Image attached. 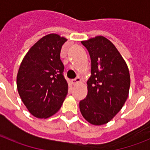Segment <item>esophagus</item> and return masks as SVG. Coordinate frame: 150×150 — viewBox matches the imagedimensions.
<instances>
[{
  "mask_svg": "<svg viewBox=\"0 0 150 150\" xmlns=\"http://www.w3.org/2000/svg\"><path fill=\"white\" fill-rule=\"evenodd\" d=\"M80 82H81V79H80V78L79 77H76L75 79H72V83L74 85L76 84V83H80Z\"/></svg>",
  "mask_w": 150,
  "mask_h": 150,
  "instance_id": "34e87169",
  "label": "esophagus"
}]
</instances>
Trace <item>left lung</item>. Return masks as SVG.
Wrapping results in <instances>:
<instances>
[{"instance_id": "obj_1", "label": "left lung", "mask_w": 150, "mask_h": 150, "mask_svg": "<svg viewBox=\"0 0 150 150\" xmlns=\"http://www.w3.org/2000/svg\"><path fill=\"white\" fill-rule=\"evenodd\" d=\"M91 59L88 94L79 102L82 115L89 123L101 125L120 112L128 97V66L116 46L103 36L82 41Z\"/></svg>"}]
</instances>
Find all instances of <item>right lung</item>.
Instances as JSON below:
<instances>
[{"mask_svg": "<svg viewBox=\"0 0 150 150\" xmlns=\"http://www.w3.org/2000/svg\"><path fill=\"white\" fill-rule=\"evenodd\" d=\"M67 39L59 34L44 36L28 52L18 69L17 89L34 116L46 119L59 111L67 96L68 84L60 59Z\"/></svg>", "mask_w": 150, "mask_h": 150, "instance_id": "add662e5", "label": "right lung"}]
</instances>
